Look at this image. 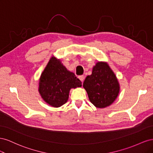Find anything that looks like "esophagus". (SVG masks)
Wrapping results in <instances>:
<instances>
[{"label":"esophagus","instance_id":"34e87169","mask_svg":"<svg viewBox=\"0 0 153 153\" xmlns=\"http://www.w3.org/2000/svg\"><path fill=\"white\" fill-rule=\"evenodd\" d=\"M78 78H79V79L80 80V81H81L82 82H84V80L85 76H84V75H81V76H78Z\"/></svg>","mask_w":153,"mask_h":153}]
</instances>
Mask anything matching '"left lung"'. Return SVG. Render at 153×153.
<instances>
[{"label": "left lung", "instance_id": "left-lung-1", "mask_svg": "<svg viewBox=\"0 0 153 153\" xmlns=\"http://www.w3.org/2000/svg\"><path fill=\"white\" fill-rule=\"evenodd\" d=\"M91 102L96 107L103 108L112 105L120 91L117 78L106 62L99 61L92 68L83 84Z\"/></svg>", "mask_w": 153, "mask_h": 153}]
</instances>
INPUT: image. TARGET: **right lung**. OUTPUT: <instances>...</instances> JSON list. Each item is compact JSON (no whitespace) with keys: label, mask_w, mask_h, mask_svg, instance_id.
<instances>
[{"label":"right lung","mask_w":153,"mask_h":153,"mask_svg":"<svg viewBox=\"0 0 153 153\" xmlns=\"http://www.w3.org/2000/svg\"><path fill=\"white\" fill-rule=\"evenodd\" d=\"M80 87L82 82L75 74L52 56L40 76L38 91L46 103L58 108L67 102L71 89Z\"/></svg>","instance_id":"obj_1"}]
</instances>
